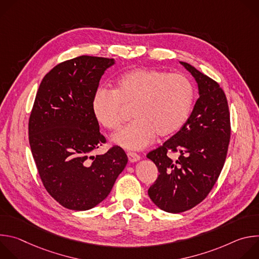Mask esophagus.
<instances>
[{
    "label": "esophagus",
    "mask_w": 259,
    "mask_h": 259,
    "mask_svg": "<svg viewBox=\"0 0 259 259\" xmlns=\"http://www.w3.org/2000/svg\"><path fill=\"white\" fill-rule=\"evenodd\" d=\"M127 156H128L129 162H131V163H134V162H137V161L140 160V156L137 155L136 153H131V152H129V153H127Z\"/></svg>",
    "instance_id": "1"
}]
</instances>
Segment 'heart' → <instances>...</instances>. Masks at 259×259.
Listing matches in <instances>:
<instances>
[{
    "mask_svg": "<svg viewBox=\"0 0 259 259\" xmlns=\"http://www.w3.org/2000/svg\"><path fill=\"white\" fill-rule=\"evenodd\" d=\"M194 87L181 73H167L153 68L129 70L117 80L114 90L99 89L92 100L97 122L108 130H117L124 120L125 108L135 119L113 137L118 145L138 151L155 138L177 132L188 121Z\"/></svg>",
    "mask_w": 259,
    "mask_h": 259,
    "instance_id": "obj_1",
    "label": "heart"
}]
</instances>
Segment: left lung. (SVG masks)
I'll return each instance as SVG.
<instances>
[{
    "label": "left lung",
    "instance_id": "1",
    "mask_svg": "<svg viewBox=\"0 0 259 259\" xmlns=\"http://www.w3.org/2000/svg\"><path fill=\"white\" fill-rule=\"evenodd\" d=\"M180 63L198 83L199 98L181 129L146 155L160 173L149 189V196L169 213L190 210L208 196L224 168L231 138L224 90L191 64ZM170 152H177L179 158H171Z\"/></svg>",
    "mask_w": 259,
    "mask_h": 259
}]
</instances>
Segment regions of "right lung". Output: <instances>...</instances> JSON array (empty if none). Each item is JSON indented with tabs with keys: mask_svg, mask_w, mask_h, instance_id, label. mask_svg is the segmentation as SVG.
Wrapping results in <instances>:
<instances>
[{
	"mask_svg": "<svg viewBox=\"0 0 259 259\" xmlns=\"http://www.w3.org/2000/svg\"><path fill=\"white\" fill-rule=\"evenodd\" d=\"M115 59L82 55L54 66L42 80L28 120V139L40 178L61 206L89 210L112 191L128 158L120 146L92 152L106 142L92 112L105 69Z\"/></svg>",
	"mask_w": 259,
	"mask_h": 259,
	"instance_id": "obj_1",
	"label": "right lung"
}]
</instances>
